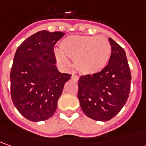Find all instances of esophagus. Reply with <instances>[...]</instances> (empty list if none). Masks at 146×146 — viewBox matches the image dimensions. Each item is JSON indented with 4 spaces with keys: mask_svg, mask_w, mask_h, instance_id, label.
<instances>
[{
    "mask_svg": "<svg viewBox=\"0 0 146 146\" xmlns=\"http://www.w3.org/2000/svg\"><path fill=\"white\" fill-rule=\"evenodd\" d=\"M72 79H73V80H74V81H76V82H78V79H79V77H78V75L73 74V76H72Z\"/></svg>",
    "mask_w": 146,
    "mask_h": 146,
    "instance_id": "obj_1",
    "label": "esophagus"
}]
</instances>
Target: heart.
Segmentation results:
<instances>
[{
	"mask_svg": "<svg viewBox=\"0 0 146 146\" xmlns=\"http://www.w3.org/2000/svg\"><path fill=\"white\" fill-rule=\"evenodd\" d=\"M62 52L56 51V57L63 65H68L67 57L73 60L74 66L82 74L100 72L107 65L111 53V46L105 36L71 35L61 42Z\"/></svg>",
	"mask_w": 146,
	"mask_h": 146,
	"instance_id": "1",
	"label": "heart"
}]
</instances>
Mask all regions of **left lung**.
Instances as JSON below:
<instances>
[{
  "instance_id": "left-lung-1",
  "label": "left lung",
  "mask_w": 146,
  "mask_h": 146,
  "mask_svg": "<svg viewBox=\"0 0 146 146\" xmlns=\"http://www.w3.org/2000/svg\"><path fill=\"white\" fill-rule=\"evenodd\" d=\"M111 53L108 65L100 72L82 75L78 98L83 112L98 121H108L123 108L129 96L131 73L123 48L108 38Z\"/></svg>"
}]
</instances>
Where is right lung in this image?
<instances>
[{"instance_id":"1","label":"right lung","mask_w":146,"mask_h":146,"mask_svg":"<svg viewBox=\"0 0 146 146\" xmlns=\"http://www.w3.org/2000/svg\"><path fill=\"white\" fill-rule=\"evenodd\" d=\"M64 33L41 31L27 38L16 51L10 72V94L26 119L38 122L52 117L64 83L71 74L56 66L54 46Z\"/></svg>"}]
</instances>
